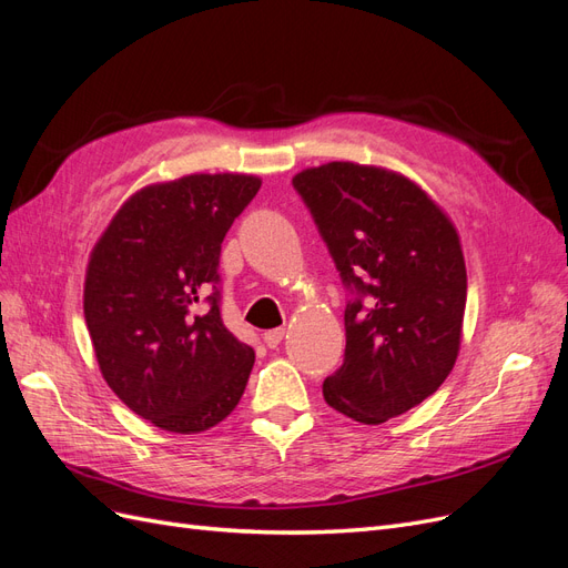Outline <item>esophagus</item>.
Returning a JSON list of instances; mask_svg holds the SVG:
<instances>
[{"mask_svg": "<svg viewBox=\"0 0 568 568\" xmlns=\"http://www.w3.org/2000/svg\"><path fill=\"white\" fill-rule=\"evenodd\" d=\"M263 338H265V343H267L270 348H277L280 343H282V338H284V329H270V332L263 334Z\"/></svg>", "mask_w": 568, "mask_h": 568, "instance_id": "1", "label": "esophagus"}]
</instances>
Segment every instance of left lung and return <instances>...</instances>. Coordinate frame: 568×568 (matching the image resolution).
I'll return each mask as SVG.
<instances>
[{
	"instance_id": "left-lung-1",
	"label": "left lung",
	"mask_w": 568,
	"mask_h": 568,
	"mask_svg": "<svg viewBox=\"0 0 568 568\" xmlns=\"http://www.w3.org/2000/svg\"><path fill=\"white\" fill-rule=\"evenodd\" d=\"M294 189L348 288L346 353L326 405L384 424L436 393L455 367L467 305L457 230L424 189L393 170L334 161Z\"/></svg>"
}]
</instances>
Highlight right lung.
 <instances>
[{
    "label": "right lung",
    "mask_w": 568,
    "mask_h": 568,
    "mask_svg": "<svg viewBox=\"0 0 568 568\" xmlns=\"http://www.w3.org/2000/svg\"><path fill=\"white\" fill-rule=\"evenodd\" d=\"M257 189V178L232 173L144 186L90 255L84 320L99 369L163 432H205L244 395L255 353L222 324L217 267Z\"/></svg>",
    "instance_id": "obj_1"
}]
</instances>
